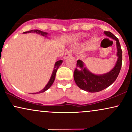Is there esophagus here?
Returning <instances> with one entry per match:
<instances>
[{"label": "esophagus", "mask_w": 132, "mask_h": 132, "mask_svg": "<svg viewBox=\"0 0 132 132\" xmlns=\"http://www.w3.org/2000/svg\"><path fill=\"white\" fill-rule=\"evenodd\" d=\"M71 54H72V52H71V51H66V53L64 54V60H66V59H67L68 57H70L71 56Z\"/></svg>", "instance_id": "34e87169"}]
</instances>
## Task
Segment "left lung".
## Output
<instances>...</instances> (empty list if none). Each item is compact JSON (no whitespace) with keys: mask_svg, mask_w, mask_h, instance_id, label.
<instances>
[{"mask_svg":"<svg viewBox=\"0 0 132 132\" xmlns=\"http://www.w3.org/2000/svg\"><path fill=\"white\" fill-rule=\"evenodd\" d=\"M104 33L106 36L116 41L117 61L114 68L109 72L104 75H96L90 72L82 61L78 60L76 68L74 71V79L79 88L87 92H99L108 87L116 81L122 67V51L119 39L110 31H105Z\"/></svg>","mask_w":132,"mask_h":132,"instance_id":"8db88e82","label":"left lung"}]
</instances>
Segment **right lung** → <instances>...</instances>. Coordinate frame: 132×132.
Here are the masks:
<instances>
[{
    "label": "right lung",
    "mask_w": 132,
    "mask_h": 132,
    "mask_svg": "<svg viewBox=\"0 0 132 132\" xmlns=\"http://www.w3.org/2000/svg\"><path fill=\"white\" fill-rule=\"evenodd\" d=\"M38 33V34H40L42 36H45V37H47V35H48V33L44 32V31H41V30H30V31L23 32V33ZM62 63H63V60H60V61H57L56 62L55 64H54V69H53V71L52 75H51V78H50V79L49 82H48V84H46V86H45V87H44V89H42V90H40V91H39L38 92H36V93H32L33 94H35L42 93V92H44L45 91H46V90H48V89L51 87V85L53 84V83L54 79H55L56 73V71L57 70V69H58V68L60 67V65L62 64Z\"/></svg>",
    "instance_id": "right-lung-1"
}]
</instances>
